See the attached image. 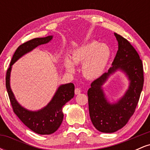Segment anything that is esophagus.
Instances as JSON below:
<instances>
[{"label": "esophagus", "instance_id": "34e87169", "mask_svg": "<svg viewBox=\"0 0 150 150\" xmlns=\"http://www.w3.org/2000/svg\"><path fill=\"white\" fill-rule=\"evenodd\" d=\"M81 93V90L80 88H75V94L77 95V94H80Z\"/></svg>", "mask_w": 150, "mask_h": 150}]
</instances>
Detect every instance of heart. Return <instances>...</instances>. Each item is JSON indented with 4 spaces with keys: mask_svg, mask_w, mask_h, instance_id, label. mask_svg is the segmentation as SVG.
I'll return each mask as SVG.
<instances>
[{
    "mask_svg": "<svg viewBox=\"0 0 150 150\" xmlns=\"http://www.w3.org/2000/svg\"><path fill=\"white\" fill-rule=\"evenodd\" d=\"M111 57L110 48L104 44L90 42L77 48L72 53L70 60L66 58L64 66L70 74L75 72V65L82 63L81 71L89 80L98 78L104 73Z\"/></svg>",
    "mask_w": 150,
    "mask_h": 150,
    "instance_id": "b5f03b06",
    "label": "heart"
}]
</instances>
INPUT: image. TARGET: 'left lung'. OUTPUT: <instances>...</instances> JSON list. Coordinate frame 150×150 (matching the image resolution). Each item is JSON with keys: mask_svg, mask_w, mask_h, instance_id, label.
<instances>
[{"mask_svg": "<svg viewBox=\"0 0 150 150\" xmlns=\"http://www.w3.org/2000/svg\"><path fill=\"white\" fill-rule=\"evenodd\" d=\"M118 49L112 67L107 73L94 80L87 91L89 116L97 130L112 133L124 127L134 112L144 83L143 67L138 53L127 39L114 33ZM117 71H121L129 80L124 95L111 102L104 92V84Z\"/></svg>", "mask_w": 150, "mask_h": 150, "instance_id": "8db88e82", "label": "left lung"}]
</instances>
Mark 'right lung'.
Wrapping results in <instances>:
<instances>
[{
    "label": "right lung",
    "instance_id": "add662e5",
    "mask_svg": "<svg viewBox=\"0 0 150 150\" xmlns=\"http://www.w3.org/2000/svg\"><path fill=\"white\" fill-rule=\"evenodd\" d=\"M53 37V35H50L46 37L36 38L20 45L15 51L6 73V89L13 111L26 126L40 135H50L59 128L64 116L62 108L74 97L75 86L71 82L61 85L56 89L51 101L45 106L39 110L32 111L22 106L15 98L10 87V74L13 65L15 62L37 46L50 42Z\"/></svg>",
    "mask_w": 150,
    "mask_h": 150
}]
</instances>
